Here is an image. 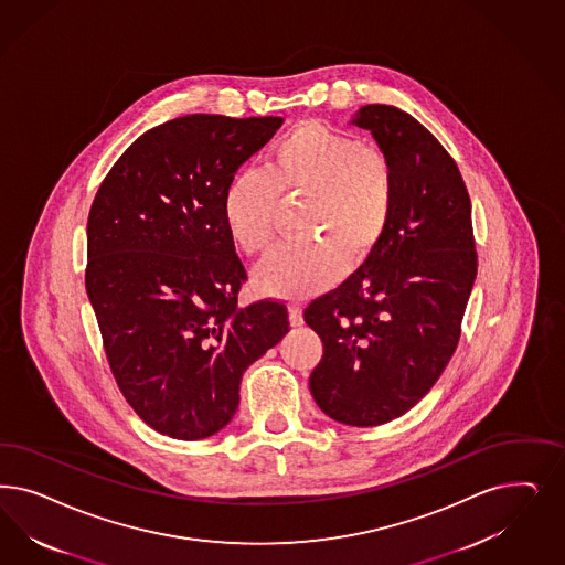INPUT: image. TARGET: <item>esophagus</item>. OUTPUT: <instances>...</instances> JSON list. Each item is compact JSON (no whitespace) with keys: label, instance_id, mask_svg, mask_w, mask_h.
<instances>
[{"label":"esophagus","instance_id":"34e87169","mask_svg":"<svg viewBox=\"0 0 565 565\" xmlns=\"http://www.w3.org/2000/svg\"><path fill=\"white\" fill-rule=\"evenodd\" d=\"M289 320H291L292 327H301L303 324V310L299 303H291L289 306Z\"/></svg>","mask_w":565,"mask_h":565}]
</instances>
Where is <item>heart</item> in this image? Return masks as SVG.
Instances as JSON below:
<instances>
[{
	"mask_svg": "<svg viewBox=\"0 0 565 565\" xmlns=\"http://www.w3.org/2000/svg\"><path fill=\"white\" fill-rule=\"evenodd\" d=\"M280 200H308L299 235L310 241L270 255L255 280L273 295L303 297L381 245L395 210V170L381 147L303 122L274 146L266 170H241L224 193V224L243 254L270 252Z\"/></svg>",
	"mask_w": 565,
	"mask_h": 565,
	"instance_id": "b5f03b06",
	"label": "heart"
}]
</instances>
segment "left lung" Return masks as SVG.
I'll return each instance as SVG.
<instances>
[{
	"label": "left lung",
	"instance_id": "1",
	"mask_svg": "<svg viewBox=\"0 0 565 565\" xmlns=\"http://www.w3.org/2000/svg\"><path fill=\"white\" fill-rule=\"evenodd\" d=\"M351 122L388 156L395 210L364 264L303 311L324 345L310 391L330 418L381 426L409 412L456 353L478 257L466 182L437 137L383 104Z\"/></svg>",
	"mask_w": 565,
	"mask_h": 565
}]
</instances>
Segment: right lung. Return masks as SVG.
I'll return each instance as SVG.
<instances>
[{
  "mask_svg": "<svg viewBox=\"0 0 565 565\" xmlns=\"http://www.w3.org/2000/svg\"><path fill=\"white\" fill-rule=\"evenodd\" d=\"M280 116L189 114L111 166L87 222L85 287L109 370L137 416L200 440L237 412L243 372L289 332L287 306H238L247 280L222 201Z\"/></svg>",
  "mask_w": 565,
  "mask_h": 565,
  "instance_id": "add662e5",
  "label": "right lung"
}]
</instances>
